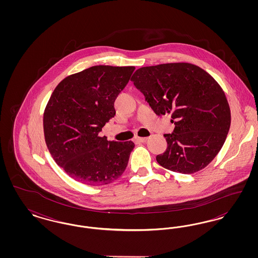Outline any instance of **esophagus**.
Returning a JSON list of instances; mask_svg holds the SVG:
<instances>
[{
  "label": "esophagus",
  "instance_id": "esophagus-1",
  "mask_svg": "<svg viewBox=\"0 0 258 258\" xmlns=\"http://www.w3.org/2000/svg\"><path fill=\"white\" fill-rule=\"evenodd\" d=\"M147 140L148 137H136V138H135V141H136V142H141V143L146 142Z\"/></svg>",
  "mask_w": 258,
  "mask_h": 258
}]
</instances>
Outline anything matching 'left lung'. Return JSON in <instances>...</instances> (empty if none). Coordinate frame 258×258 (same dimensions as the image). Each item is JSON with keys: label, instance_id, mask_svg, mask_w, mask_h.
Wrapping results in <instances>:
<instances>
[{"label": "left lung", "instance_id": "1", "mask_svg": "<svg viewBox=\"0 0 258 258\" xmlns=\"http://www.w3.org/2000/svg\"><path fill=\"white\" fill-rule=\"evenodd\" d=\"M132 81L158 116L171 115L167 149L157 156L162 167L192 174L206 167L228 134L231 114L224 92L204 70L188 62L144 67Z\"/></svg>", "mask_w": 258, "mask_h": 258}]
</instances>
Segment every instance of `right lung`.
<instances>
[{"label": "right lung", "instance_id": "1", "mask_svg": "<svg viewBox=\"0 0 258 258\" xmlns=\"http://www.w3.org/2000/svg\"><path fill=\"white\" fill-rule=\"evenodd\" d=\"M135 67L95 66L70 75L55 88L43 115L50 154L74 180L89 185L110 184L123 174L133 141H107L99 133L115 116V99Z\"/></svg>", "mask_w": 258, "mask_h": 258}]
</instances>
